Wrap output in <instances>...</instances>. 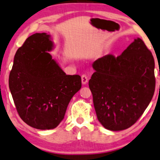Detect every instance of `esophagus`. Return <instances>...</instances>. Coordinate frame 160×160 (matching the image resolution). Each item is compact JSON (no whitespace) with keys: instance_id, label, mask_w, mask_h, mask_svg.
Here are the masks:
<instances>
[{"instance_id":"34e87169","label":"esophagus","mask_w":160,"mask_h":160,"mask_svg":"<svg viewBox=\"0 0 160 160\" xmlns=\"http://www.w3.org/2000/svg\"><path fill=\"white\" fill-rule=\"evenodd\" d=\"M81 80H82V84H86L88 82V77L86 74H82L81 76Z\"/></svg>"}]
</instances>
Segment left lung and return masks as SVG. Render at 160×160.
Here are the masks:
<instances>
[{
  "mask_svg": "<svg viewBox=\"0 0 160 160\" xmlns=\"http://www.w3.org/2000/svg\"><path fill=\"white\" fill-rule=\"evenodd\" d=\"M89 80L97 118L112 131L128 129L149 105L156 80L152 53L140 38L118 56L109 54L93 63Z\"/></svg>",
  "mask_w": 160,
  "mask_h": 160,
  "instance_id": "left-lung-1",
  "label": "left lung"
}]
</instances>
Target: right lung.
Here are the masks:
<instances>
[{
    "instance_id": "obj_1",
    "label": "right lung",
    "mask_w": 160,
    "mask_h": 160,
    "mask_svg": "<svg viewBox=\"0 0 160 160\" xmlns=\"http://www.w3.org/2000/svg\"><path fill=\"white\" fill-rule=\"evenodd\" d=\"M52 42L45 33L27 38L17 50L8 86L17 111L30 127L54 129L64 118L72 97L81 88L78 74L67 75L47 51Z\"/></svg>"
}]
</instances>
